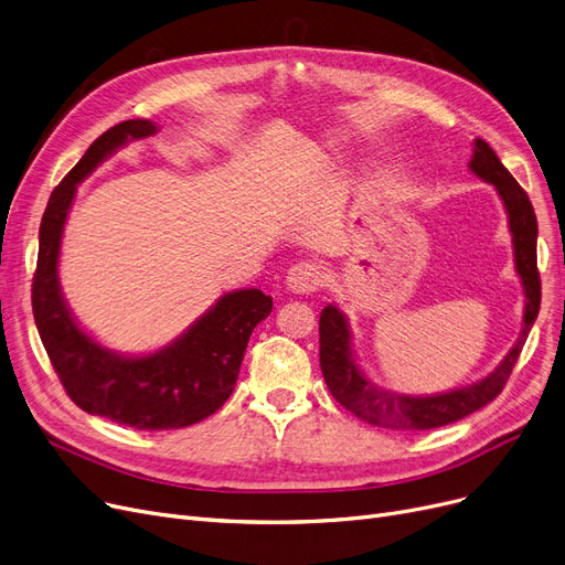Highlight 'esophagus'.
<instances>
[{"label": "esophagus", "mask_w": 565, "mask_h": 565, "mask_svg": "<svg viewBox=\"0 0 565 565\" xmlns=\"http://www.w3.org/2000/svg\"><path fill=\"white\" fill-rule=\"evenodd\" d=\"M286 286L290 292H298V296H309L323 286V273L321 267L311 260H300L288 269Z\"/></svg>", "instance_id": "obj_1"}]
</instances>
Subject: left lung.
Wrapping results in <instances>:
<instances>
[{
  "mask_svg": "<svg viewBox=\"0 0 565 565\" xmlns=\"http://www.w3.org/2000/svg\"><path fill=\"white\" fill-rule=\"evenodd\" d=\"M469 168L480 180L497 186L508 212L514 265H518V275L522 279L526 298L522 332L518 337V343L508 351V355L501 360V364L492 374H487L484 379L471 385L440 392V395L413 397L399 395V392L392 390H383L360 372L351 349V330L347 316H343L334 305H328L321 311V323H318V332H321L323 379L332 392V397L343 408H349L360 420L370 425L397 431L434 429L457 423L466 418V415L487 406L489 402H494L499 397V392L505 387L512 374V366L518 362L524 341L531 332V326L537 318V311H541V275H537L535 258L537 222L529 195L518 184V180L508 173V168L499 161L492 147L480 138H476L473 159Z\"/></svg>",
  "mask_w": 565,
  "mask_h": 565,
  "instance_id": "left-lung-1",
  "label": "left lung"
}]
</instances>
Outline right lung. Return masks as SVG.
<instances>
[{"instance_id":"add662e5","label":"right lung","mask_w":565,"mask_h":565,"mask_svg":"<svg viewBox=\"0 0 565 565\" xmlns=\"http://www.w3.org/2000/svg\"><path fill=\"white\" fill-rule=\"evenodd\" d=\"M157 134L150 119H127L96 138L55 186L39 228L32 281L34 321L71 402L92 415L145 431L182 429L205 420L235 390L254 328L273 311L258 288L226 292L184 334L150 355H119L85 334L57 279L66 214L78 184L121 145Z\"/></svg>"}]
</instances>
